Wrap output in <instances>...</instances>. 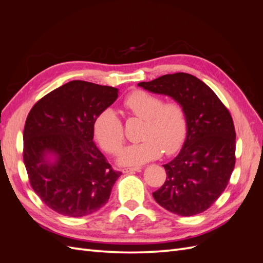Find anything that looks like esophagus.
Segmentation results:
<instances>
[{
    "instance_id": "1",
    "label": "esophagus",
    "mask_w": 263,
    "mask_h": 263,
    "mask_svg": "<svg viewBox=\"0 0 263 263\" xmlns=\"http://www.w3.org/2000/svg\"><path fill=\"white\" fill-rule=\"evenodd\" d=\"M124 173H133V172H140L141 168H127L122 170Z\"/></svg>"
}]
</instances>
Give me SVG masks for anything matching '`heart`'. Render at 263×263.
<instances>
[{
    "instance_id": "obj_1",
    "label": "heart",
    "mask_w": 263,
    "mask_h": 263,
    "mask_svg": "<svg viewBox=\"0 0 263 263\" xmlns=\"http://www.w3.org/2000/svg\"><path fill=\"white\" fill-rule=\"evenodd\" d=\"M132 116L144 119L142 141L124 148L117 161L125 166H139L159 158L162 153L173 154L184 141L187 134V116L178 102H166L157 94L137 90L123 102ZM94 136L102 148L116 154L124 142L121 118L113 108H105L93 122Z\"/></svg>"
}]
</instances>
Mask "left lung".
Returning <instances> with one entry per match:
<instances>
[{
  "mask_svg": "<svg viewBox=\"0 0 263 263\" xmlns=\"http://www.w3.org/2000/svg\"><path fill=\"white\" fill-rule=\"evenodd\" d=\"M138 86L170 97L187 116L185 140L177 157L163 164L166 179L154 198L180 216L206 211L224 192L235 168L236 133L228 109L209 85L189 73L164 74Z\"/></svg>",
  "mask_w": 263,
  "mask_h": 263,
  "instance_id": "obj_1",
  "label": "left lung"
}]
</instances>
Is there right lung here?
Returning a JSON list of instances; mask_svg holds the SVG:
<instances>
[{"mask_svg":"<svg viewBox=\"0 0 263 263\" xmlns=\"http://www.w3.org/2000/svg\"><path fill=\"white\" fill-rule=\"evenodd\" d=\"M118 89L73 80L39 100L24 127V164L30 185L52 211L82 217L104 206L122 172L94 142L93 122Z\"/></svg>","mask_w":263,"mask_h":263,"instance_id":"right-lung-1","label":"right lung"}]
</instances>
